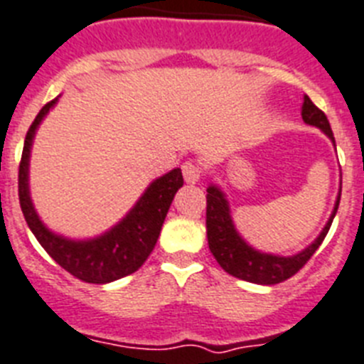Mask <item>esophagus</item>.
Instances as JSON below:
<instances>
[{
  "label": "esophagus",
  "mask_w": 364,
  "mask_h": 364,
  "mask_svg": "<svg viewBox=\"0 0 364 364\" xmlns=\"http://www.w3.org/2000/svg\"><path fill=\"white\" fill-rule=\"evenodd\" d=\"M183 170V177H185V181L187 183H196L200 177H202V166L196 164V162H185L181 166Z\"/></svg>",
  "instance_id": "obj_1"
}]
</instances>
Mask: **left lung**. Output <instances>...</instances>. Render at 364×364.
Here are the masks:
<instances>
[{
    "instance_id": "1",
    "label": "left lung",
    "mask_w": 364,
    "mask_h": 364,
    "mask_svg": "<svg viewBox=\"0 0 364 364\" xmlns=\"http://www.w3.org/2000/svg\"><path fill=\"white\" fill-rule=\"evenodd\" d=\"M303 119L309 125H314L318 129L326 132L331 140L335 141V136L331 131L329 119L327 115L318 108V106L305 95V102H303ZM208 211H205V228H208V243L209 250L213 252L218 265L230 273L235 279L247 280V282H254V284H279L284 282L289 277H294L299 269L305 267L314 252L320 249V245L323 243L327 232H329L333 218L336 215L338 203H341V194L336 198L335 211L331 215L329 223L326 224V228L321 230L314 243L306 247L303 252L295 254V256H273V254H264L254 250L252 247L245 243L243 239L239 237V233L235 232L230 217V208L226 198L217 187L208 188Z\"/></svg>"
}]
</instances>
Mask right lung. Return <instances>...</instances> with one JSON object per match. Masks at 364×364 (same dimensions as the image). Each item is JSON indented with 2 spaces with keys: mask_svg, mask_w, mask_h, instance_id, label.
<instances>
[{
  "mask_svg": "<svg viewBox=\"0 0 364 364\" xmlns=\"http://www.w3.org/2000/svg\"><path fill=\"white\" fill-rule=\"evenodd\" d=\"M54 105L55 99L41 108L23 141L22 161L18 166V198L23 218L38 243L43 245V249L55 259V264L61 265L67 273L78 280H84L90 284H106L112 280L123 279L127 274L138 271L155 249L156 239L161 235L162 223L172 205L173 196L183 187L181 170L176 168L166 176L153 181L132 208V211L105 235L90 239V241H70L61 235H55L38 220L28 191L31 141H33L38 123Z\"/></svg>",
  "mask_w": 364,
  "mask_h": 364,
  "instance_id": "1",
  "label": "right lung"
}]
</instances>
